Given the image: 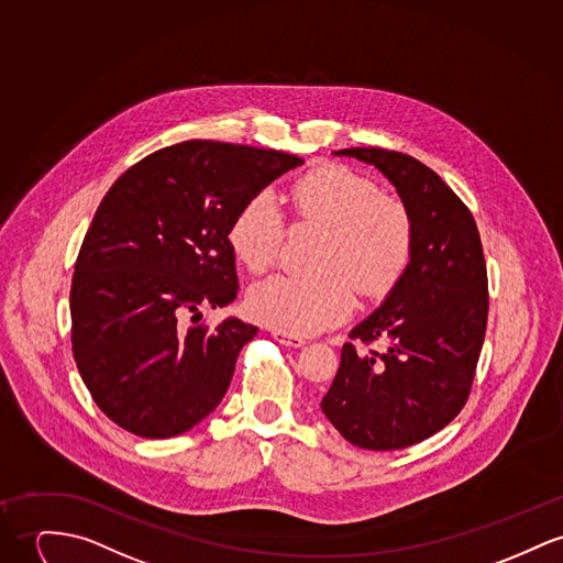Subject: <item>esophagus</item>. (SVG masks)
Here are the masks:
<instances>
[{
	"instance_id": "esophagus-1",
	"label": "esophagus",
	"mask_w": 563,
	"mask_h": 563,
	"mask_svg": "<svg viewBox=\"0 0 563 563\" xmlns=\"http://www.w3.org/2000/svg\"><path fill=\"white\" fill-rule=\"evenodd\" d=\"M272 336H274V341H276V343H280V345H285V346L306 345V341H303L302 336H294V334H285V332H280V330H276V332H272Z\"/></svg>"
}]
</instances>
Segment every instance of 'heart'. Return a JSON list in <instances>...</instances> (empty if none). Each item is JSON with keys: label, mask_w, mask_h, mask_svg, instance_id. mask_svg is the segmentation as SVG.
Listing matches in <instances>:
<instances>
[{"label": "heart", "mask_w": 563, "mask_h": 563, "mask_svg": "<svg viewBox=\"0 0 563 563\" xmlns=\"http://www.w3.org/2000/svg\"><path fill=\"white\" fill-rule=\"evenodd\" d=\"M291 206L300 224L321 227L310 274H276L249 294V310L261 323L285 334H317L343 323L355 294L379 300L407 274L416 253V218L409 206L382 192L368 175L328 163L291 186ZM287 222L272 197L253 195L229 227L235 257L253 274L280 260Z\"/></svg>", "instance_id": "heart-1"}]
</instances>
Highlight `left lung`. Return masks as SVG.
<instances>
[{
    "label": "left lung",
    "instance_id": "1",
    "mask_svg": "<svg viewBox=\"0 0 563 563\" xmlns=\"http://www.w3.org/2000/svg\"><path fill=\"white\" fill-rule=\"evenodd\" d=\"M336 156L371 163L396 186L416 218V253L388 300L351 330L321 409L353 445L400 450L448 427L472 394L488 321L482 240L470 208L413 156Z\"/></svg>",
    "mask_w": 563,
    "mask_h": 563
}]
</instances>
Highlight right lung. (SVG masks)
Returning a JSON list of instances; mask_svg holds the SVG:
<instances>
[{"mask_svg": "<svg viewBox=\"0 0 563 563\" xmlns=\"http://www.w3.org/2000/svg\"><path fill=\"white\" fill-rule=\"evenodd\" d=\"M302 163L197 139L145 156L109 188L75 263L70 339L93 402L118 427L165 439L217 409L257 328L188 325L186 317L235 300L229 227L253 195Z\"/></svg>", "mask_w": 563, "mask_h": 563, "instance_id": "right-lung-1", "label": "right lung"}]
</instances>
